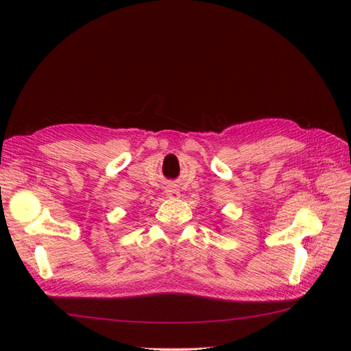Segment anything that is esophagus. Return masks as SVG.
I'll list each match as a JSON object with an SVG mask.
<instances>
[{
	"label": "esophagus",
	"instance_id": "esophagus-1",
	"mask_svg": "<svg viewBox=\"0 0 351 351\" xmlns=\"http://www.w3.org/2000/svg\"><path fill=\"white\" fill-rule=\"evenodd\" d=\"M166 195L169 197H180V191H178L176 189H167L166 190Z\"/></svg>",
	"mask_w": 351,
	"mask_h": 351
}]
</instances>
